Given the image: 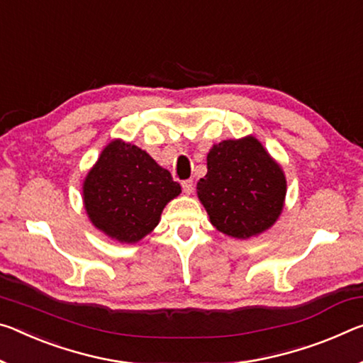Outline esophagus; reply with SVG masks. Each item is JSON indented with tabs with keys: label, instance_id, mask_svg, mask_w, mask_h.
I'll return each mask as SVG.
<instances>
[{
	"label": "esophagus",
	"instance_id": "obj_1",
	"mask_svg": "<svg viewBox=\"0 0 363 363\" xmlns=\"http://www.w3.org/2000/svg\"><path fill=\"white\" fill-rule=\"evenodd\" d=\"M182 191L186 194H192L194 192V181L192 179L182 181Z\"/></svg>",
	"mask_w": 363,
	"mask_h": 363
}]
</instances>
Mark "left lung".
Wrapping results in <instances>:
<instances>
[{
  "label": "left lung",
  "instance_id": "8db88e82",
  "mask_svg": "<svg viewBox=\"0 0 363 363\" xmlns=\"http://www.w3.org/2000/svg\"><path fill=\"white\" fill-rule=\"evenodd\" d=\"M206 166L208 172L199 181L197 194L218 231L249 239L278 220L286 179L255 137L213 145Z\"/></svg>",
  "mask_w": 363,
  "mask_h": 363
}]
</instances>
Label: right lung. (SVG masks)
<instances>
[{
	"label": "right lung",
	"instance_id": "1",
	"mask_svg": "<svg viewBox=\"0 0 363 363\" xmlns=\"http://www.w3.org/2000/svg\"><path fill=\"white\" fill-rule=\"evenodd\" d=\"M181 194L168 169L130 143L114 140L84 182L90 221L119 242H137L157 226L161 211Z\"/></svg>",
	"mask_w": 363,
	"mask_h": 363
}]
</instances>
